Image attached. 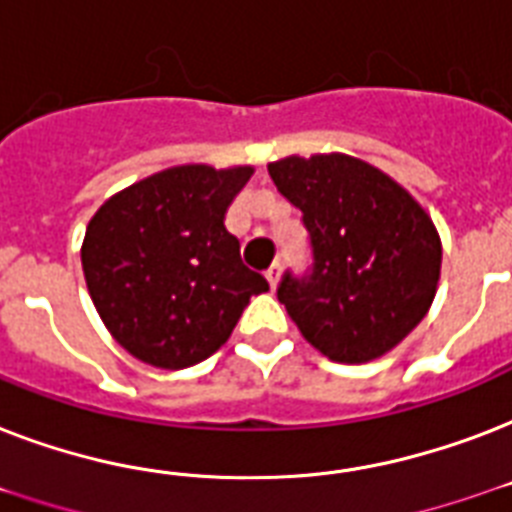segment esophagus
<instances>
[{"label":"esophagus","instance_id":"34e87169","mask_svg":"<svg viewBox=\"0 0 512 512\" xmlns=\"http://www.w3.org/2000/svg\"><path fill=\"white\" fill-rule=\"evenodd\" d=\"M265 279H268V284H271V289H276V284H279L281 279V265L273 263L268 271H265Z\"/></svg>","mask_w":512,"mask_h":512}]
</instances>
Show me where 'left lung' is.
Masks as SVG:
<instances>
[{"label": "left lung", "instance_id": "left-lung-1", "mask_svg": "<svg viewBox=\"0 0 512 512\" xmlns=\"http://www.w3.org/2000/svg\"><path fill=\"white\" fill-rule=\"evenodd\" d=\"M268 175L303 212L313 265L276 295L313 348L340 364L385 356L428 313L441 239L428 212L372 164L345 154L287 156Z\"/></svg>", "mask_w": 512, "mask_h": 512}]
</instances>
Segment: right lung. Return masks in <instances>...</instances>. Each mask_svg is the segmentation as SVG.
I'll return each instance as SVG.
<instances>
[{
  "mask_svg": "<svg viewBox=\"0 0 512 512\" xmlns=\"http://www.w3.org/2000/svg\"><path fill=\"white\" fill-rule=\"evenodd\" d=\"M252 167L183 164L124 188L92 215L84 281L100 319L132 356L185 369L231 337L268 281L241 263L225 212Z\"/></svg>",
  "mask_w": 512,
  "mask_h": 512,
  "instance_id": "obj_1",
  "label": "right lung"
}]
</instances>
